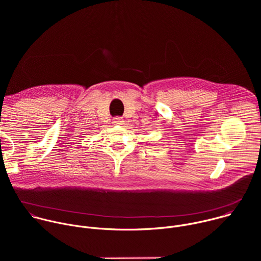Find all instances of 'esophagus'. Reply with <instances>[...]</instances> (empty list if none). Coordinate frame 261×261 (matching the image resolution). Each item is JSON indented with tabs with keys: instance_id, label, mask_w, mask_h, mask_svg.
<instances>
[{
	"instance_id": "34e87169",
	"label": "esophagus",
	"mask_w": 261,
	"mask_h": 261,
	"mask_svg": "<svg viewBox=\"0 0 261 261\" xmlns=\"http://www.w3.org/2000/svg\"><path fill=\"white\" fill-rule=\"evenodd\" d=\"M114 123H115L116 125H123L124 121H123V119H122L121 117H115V118H114Z\"/></svg>"
}]
</instances>
